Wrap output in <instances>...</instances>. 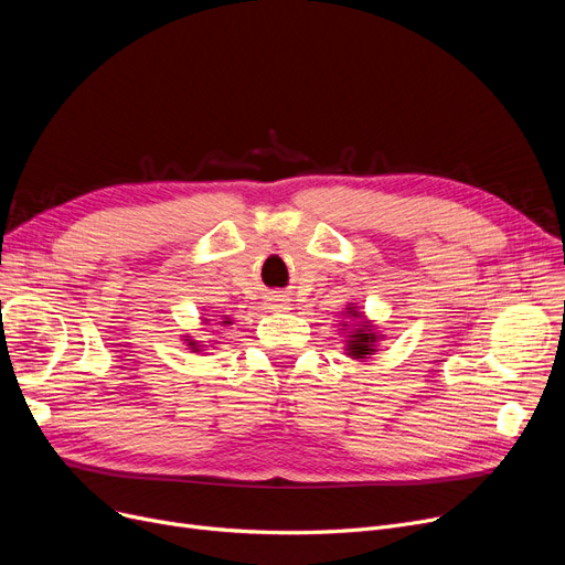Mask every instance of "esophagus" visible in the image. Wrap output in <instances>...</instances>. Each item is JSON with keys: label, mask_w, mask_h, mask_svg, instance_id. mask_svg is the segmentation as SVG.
<instances>
[{"label": "esophagus", "mask_w": 565, "mask_h": 565, "mask_svg": "<svg viewBox=\"0 0 565 565\" xmlns=\"http://www.w3.org/2000/svg\"><path fill=\"white\" fill-rule=\"evenodd\" d=\"M279 302H281V305H277V307H279V309H286V305H284L286 300H279Z\"/></svg>", "instance_id": "esophagus-1"}]
</instances>
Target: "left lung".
<instances>
[{
  "label": "left lung",
  "instance_id": "left-lung-1",
  "mask_svg": "<svg viewBox=\"0 0 565 565\" xmlns=\"http://www.w3.org/2000/svg\"><path fill=\"white\" fill-rule=\"evenodd\" d=\"M345 313L352 316V318H364V316H360V311L354 309V307H348ZM343 328H345V324H343ZM380 339H382V334L375 332L373 324L369 320H362L358 328H354L348 334L345 350H348V354H350L352 360H369L371 354H375V345H377Z\"/></svg>",
  "mask_w": 565,
  "mask_h": 565
}]
</instances>
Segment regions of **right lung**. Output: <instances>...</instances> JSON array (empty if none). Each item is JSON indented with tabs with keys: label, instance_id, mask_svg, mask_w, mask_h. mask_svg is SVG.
<instances>
[{
	"label": "right lung",
	"instance_id": "add662e5",
	"mask_svg": "<svg viewBox=\"0 0 565 565\" xmlns=\"http://www.w3.org/2000/svg\"><path fill=\"white\" fill-rule=\"evenodd\" d=\"M224 322L228 324V320H224ZM190 345H192V350H194V352H199V348H196V343H194V341H190Z\"/></svg>",
	"mask_w": 565,
	"mask_h": 565
}]
</instances>
